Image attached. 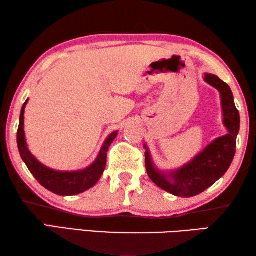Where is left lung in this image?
<instances>
[{"instance_id": "1", "label": "left lung", "mask_w": 256, "mask_h": 256, "mask_svg": "<svg viewBox=\"0 0 256 256\" xmlns=\"http://www.w3.org/2000/svg\"><path fill=\"white\" fill-rule=\"evenodd\" d=\"M203 80L220 94L222 123L227 134L214 138L188 164L172 170H159L154 162L148 146L144 144L146 168L150 180L175 196L192 198L204 192L226 174L236 152L240 118L232 89L218 76L210 73H206Z\"/></svg>"}]
</instances>
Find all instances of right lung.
<instances>
[{"label":"right lung","instance_id":"right-lung-1","mask_svg":"<svg viewBox=\"0 0 256 256\" xmlns=\"http://www.w3.org/2000/svg\"><path fill=\"white\" fill-rule=\"evenodd\" d=\"M27 104L28 99L21 108L16 142H18V149L21 158H22L26 166L28 167L34 178L40 182V184L44 186L45 188L60 196H76V194L84 193L96 185L98 180H100L104 170H105L108 148L115 140V138L118 136V131L110 133L106 138L97 158L88 167L84 168V170L71 172L52 170V168L42 164L28 149L24 136V108Z\"/></svg>","mask_w":256,"mask_h":256}]
</instances>
